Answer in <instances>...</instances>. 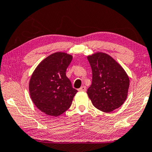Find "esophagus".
<instances>
[{
	"label": "esophagus",
	"instance_id": "1",
	"mask_svg": "<svg viewBox=\"0 0 152 152\" xmlns=\"http://www.w3.org/2000/svg\"><path fill=\"white\" fill-rule=\"evenodd\" d=\"M78 91H85V90H86V87L85 86H82L81 87H80L78 89Z\"/></svg>",
	"mask_w": 152,
	"mask_h": 152
}]
</instances>
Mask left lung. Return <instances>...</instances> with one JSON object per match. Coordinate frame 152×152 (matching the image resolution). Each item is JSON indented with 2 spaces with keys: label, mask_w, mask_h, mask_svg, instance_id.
Segmentation results:
<instances>
[{
  "label": "left lung",
  "mask_w": 152,
  "mask_h": 152,
  "mask_svg": "<svg viewBox=\"0 0 152 152\" xmlns=\"http://www.w3.org/2000/svg\"><path fill=\"white\" fill-rule=\"evenodd\" d=\"M92 70V83L87 94L93 105L102 112L120 107L127 97L129 76L119 63L103 52L87 56Z\"/></svg>",
  "instance_id": "obj_1"
}]
</instances>
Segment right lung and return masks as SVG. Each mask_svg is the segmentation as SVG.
<instances>
[{
  "instance_id": "add662e5",
  "label": "right lung",
  "mask_w": 152,
  "mask_h": 152,
  "mask_svg": "<svg viewBox=\"0 0 152 152\" xmlns=\"http://www.w3.org/2000/svg\"><path fill=\"white\" fill-rule=\"evenodd\" d=\"M72 56L56 52L38 64L29 83L30 97L38 110L47 115L58 116L70 107L76 89L66 76Z\"/></svg>"
}]
</instances>
